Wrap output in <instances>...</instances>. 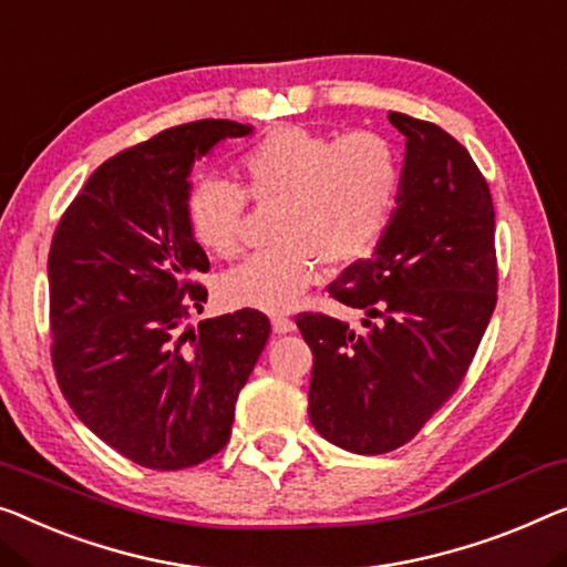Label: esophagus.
Masks as SVG:
<instances>
[{
    "label": "esophagus",
    "mask_w": 567,
    "mask_h": 567,
    "mask_svg": "<svg viewBox=\"0 0 567 567\" xmlns=\"http://www.w3.org/2000/svg\"><path fill=\"white\" fill-rule=\"evenodd\" d=\"M272 331L275 333H292L295 331V320L287 318V316H275L272 318Z\"/></svg>",
    "instance_id": "esophagus-1"
}]
</instances>
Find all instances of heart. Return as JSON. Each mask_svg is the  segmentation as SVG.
I'll return each instance as SVG.
<instances>
[{"label":"heart","mask_w":567,"mask_h":567,"mask_svg":"<svg viewBox=\"0 0 567 567\" xmlns=\"http://www.w3.org/2000/svg\"><path fill=\"white\" fill-rule=\"evenodd\" d=\"M241 188L200 181L185 198V221L203 249L234 257L247 196L272 206L280 247L259 251L224 275L221 295L236 308L287 310L318 277L320 261L346 267L367 259L390 226L400 196V155L377 132L331 140L287 124L236 157Z\"/></svg>","instance_id":"b5f03b06"}]
</instances>
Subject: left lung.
I'll use <instances>...</instances> for the list:
<instances>
[{"label":"left lung","mask_w":567,"mask_h":567,"mask_svg":"<svg viewBox=\"0 0 567 567\" xmlns=\"http://www.w3.org/2000/svg\"><path fill=\"white\" fill-rule=\"evenodd\" d=\"M404 134L400 196L371 259L328 292L364 312L295 318L312 351L308 415L343 451L390 453L458 390L496 308L494 203L468 150L433 122L390 112Z\"/></svg>","instance_id":"8db88e82"}]
</instances>
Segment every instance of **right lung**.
I'll return each instance as SVG.
<instances>
[{"mask_svg": "<svg viewBox=\"0 0 567 567\" xmlns=\"http://www.w3.org/2000/svg\"><path fill=\"white\" fill-rule=\"evenodd\" d=\"M249 124L173 126L106 159L58 224L48 257L53 367L71 410L124 458L155 471L229 443L236 396L269 338L241 308L183 328L206 302L208 257L185 221L198 157Z\"/></svg>", "mask_w": 567, "mask_h": 567, "instance_id": "obj_1", "label": "right lung"}]
</instances>
